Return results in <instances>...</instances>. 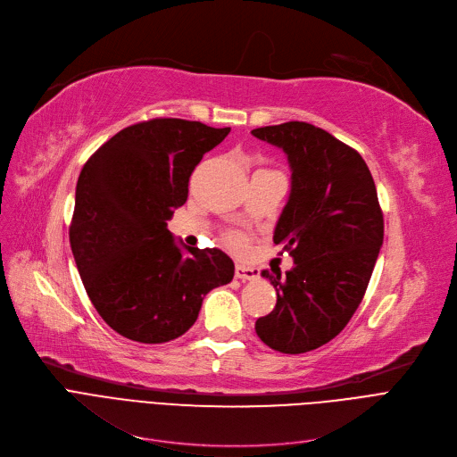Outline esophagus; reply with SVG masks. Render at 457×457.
<instances>
[{
    "label": "esophagus",
    "mask_w": 457,
    "mask_h": 457,
    "mask_svg": "<svg viewBox=\"0 0 457 457\" xmlns=\"http://www.w3.org/2000/svg\"><path fill=\"white\" fill-rule=\"evenodd\" d=\"M260 277V271L256 267L245 265V263H237L236 265V278L239 280H256Z\"/></svg>",
    "instance_id": "esophagus-1"
}]
</instances>
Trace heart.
<instances>
[{
  "mask_svg": "<svg viewBox=\"0 0 457 457\" xmlns=\"http://www.w3.org/2000/svg\"><path fill=\"white\" fill-rule=\"evenodd\" d=\"M228 241H230L232 245H239V244H241V237H239L237 234H232V236L228 237Z\"/></svg>",
  "mask_w": 457,
  "mask_h": 457,
  "instance_id": "1",
  "label": "heart"
}]
</instances>
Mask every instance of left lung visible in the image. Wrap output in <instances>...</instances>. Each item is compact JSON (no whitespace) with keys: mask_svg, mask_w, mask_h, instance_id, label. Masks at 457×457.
Masks as SVG:
<instances>
[{"mask_svg":"<svg viewBox=\"0 0 457 457\" xmlns=\"http://www.w3.org/2000/svg\"><path fill=\"white\" fill-rule=\"evenodd\" d=\"M280 147L291 190L275 244L293 258L282 278L262 271L277 306L256 320L258 337L284 354H303L334 339L358 310L384 244L377 186L358 151L304 121L251 130Z\"/></svg>","mask_w":457,"mask_h":457,"instance_id":"obj_1","label":"left lung"}]
</instances>
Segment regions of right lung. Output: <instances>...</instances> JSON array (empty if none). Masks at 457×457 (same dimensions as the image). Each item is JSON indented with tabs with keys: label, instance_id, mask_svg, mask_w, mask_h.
<instances>
[{
	"label": "right lung",
	"instance_id": "1",
	"mask_svg": "<svg viewBox=\"0 0 457 457\" xmlns=\"http://www.w3.org/2000/svg\"><path fill=\"white\" fill-rule=\"evenodd\" d=\"M230 127L156 118L104 142L75 187L70 244L103 320L138 343H166L192 328L204 295L234 277L220 249L186 247L168 230L204 153Z\"/></svg>",
	"mask_w": 457,
	"mask_h": 457
}]
</instances>
